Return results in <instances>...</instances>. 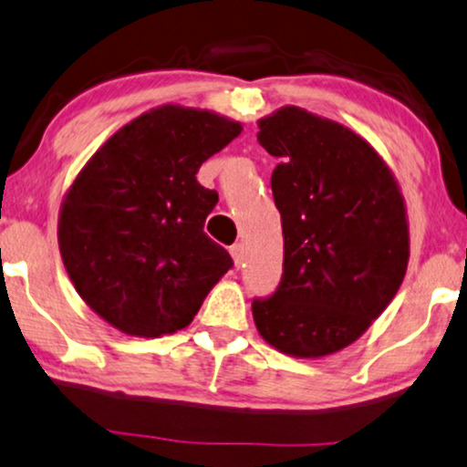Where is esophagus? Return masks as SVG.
I'll use <instances>...</instances> for the list:
<instances>
[{
	"label": "esophagus",
	"mask_w": 467,
	"mask_h": 467,
	"mask_svg": "<svg viewBox=\"0 0 467 467\" xmlns=\"http://www.w3.org/2000/svg\"><path fill=\"white\" fill-rule=\"evenodd\" d=\"M232 257L235 262V266H243L244 260H246V251H244V244H234L232 246Z\"/></svg>",
	"instance_id": "obj_1"
}]
</instances>
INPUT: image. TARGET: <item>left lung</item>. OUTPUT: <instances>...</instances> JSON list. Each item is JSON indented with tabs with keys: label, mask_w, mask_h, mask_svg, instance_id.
<instances>
[{
	"label": "left lung",
	"mask_w": 467,
	"mask_h": 467,
	"mask_svg": "<svg viewBox=\"0 0 467 467\" xmlns=\"http://www.w3.org/2000/svg\"><path fill=\"white\" fill-rule=\"evenodd\" d=\"M279 158L270 186L284 227V277L253 301L270 347L298 359L347 348L385 312L410 264V221L392 169L366 138L298 106L257 120Z\"/></svg>",
	"instance_id": "left-lung-1"
}]
</instances>
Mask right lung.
<instances>
[{
  "label": "right lung",
  "mask_w": 467,
  "mask_h": 467,
  "mask_svg": "<svg viewBox=\"0 0 467 467\" xmlns=\"http://www.w3.org/2000/svg\"><path fill=\"white\" fill-rule=\"evenodd\" d=\"M243 123L164 103L114 131L78 172L57 214V246L82 301L114 329L160 337L192 322L234 266L207 238L218 203L197 182Z\"/></svg>",
  "instance_id": "add662e5"
}]
</instances>
